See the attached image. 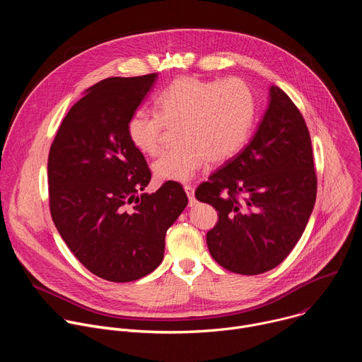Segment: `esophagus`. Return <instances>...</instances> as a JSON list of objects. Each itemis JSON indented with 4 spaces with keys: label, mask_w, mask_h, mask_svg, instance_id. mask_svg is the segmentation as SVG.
<instances>
[{
    "label": "esophagus",
    "mask_w": 362,
    "mask_h": 362,
    "mask_svg": "<svg viewBox=\"0 0 362 362\" xmlns=\"http://www.w3.org/2000/svg\"><path fill=\"white\" fill-rule=\"evenodd\" d=\"M185 187V192H186V194H187V197H189V204L190 206H193L194 204V187L192 186V185H185L183 186Z\"/></svg>",
    "instance_id": "obj_1"
}]
</instances>
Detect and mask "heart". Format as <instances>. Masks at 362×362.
I'll list each match as a JSON object with an SVG mask.
<instances>
[{"mask_svg":"<svg viewBox=\"0 0 362 362\" xmlns=\"http://www.w3.org/2000/svg\"><path fill=\"white\" fill-rule=\"evenodd\" d=\"M158 113L136 110L127 120L134 148L154 156L166 127L175 128L170 150L153 163L160 182H187L206 162L223 163L246 144L256 116L252 90L239 78L204 80L183 76L154 98Z\"/></svg>","mask_w":362,"mask_h":362,"instance_id":"b5f03b06","label":"heart"}]
</instances>
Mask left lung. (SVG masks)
Segmentation results:
<instances>
[{"label": "left lung", "instance_id": "left-lung-1", "mask_svg": "<svg viewBox=\"0 0 362 362\" xmlns=\"http://www.w3.org/2000/svg\"><path fill=\"white\" fill-rule=\"evenodd\" d=\"M317 183L306 123L288 94L272 86L250 143L194 192L218 211L206 235L214 259L240 275L278 267L306 228Z\"/></svg>", "mask_w": 362, "mask_h": 362}]
</instances>
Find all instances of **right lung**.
Here are the masks:
<instances>
[{
	"instance_id": "right-lung-1",
	"label": "right lung",
	"mask_w": 362,
	"mask_h": 362,
	"mask_svg": "<svg viewBox=\"0 0 362 362\" xmlns=\"http://www.w3.org/2000/svg\"><path fill=\"white\" fill-rule=\"evenodd\" d=\"M156 78L151 73L94 84L49 147L51 218L77 259L110 282L140 279L160 265L166 232L187 204L177 182L137 196L151 172L126 126Z\"/></svg>"
}]
</instances>
